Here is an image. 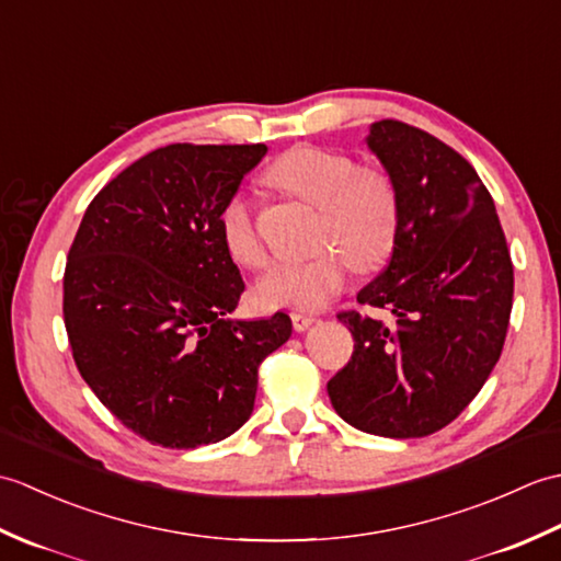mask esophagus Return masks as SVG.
<instances>
[{
    "mask_svg": "<svg viewBox=\"0 0 561 561\" xmlns=\"http://www.w3.org/2000/svg\"><path fill=\"white\" fill-rule=\"evenodd\" d=\"M313 323H316L313 316H308V313H291V325H294L296 332H304V330L311 328Z\"/></svg>",
    "mask_w": 561,
    "mask_h": 561,
    "instance_id": "34e87169",
    "label": "esophagus"
}]
</instances>
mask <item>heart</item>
Listing matches in <instances>:
<instances>
[{"label": "heart", "instance_id": "heart-1", "mask_svg": "<svg viewBox=\"0 0 561 561\" xmlns=\"http://www.w3.org/2000/svg\"><path fill=\"white\" fill-rule=\"evenodd\" d=\"M265 181L320 211L316 255L270 270L255 284L265 308L318 311L342 291L350 267L374 270L392 253L400 221L398 190L378 169L320 147H294L274 159ZM221 241L238 265L257 270L267 262L250 205L236 195L219 214Z\"/></svg>", "mask_w": 561, "mask_h": 561}]
</instances>
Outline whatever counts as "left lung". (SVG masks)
I'll use <instances>...</instances> for the list:
<instances>
[{
  "instance_id": "8db88e82",
  "label": "left lung",
  "mask_w": 561,
  "mask_h": 561,
  "mask_svg": "<svg viewBox=\"0 0 561 561\" xmlns=\"http://www.w3.org/2000/svg\"><path fill=\"white\" fill-rule=\"evenodd\" d=\"M366 145L398 190L400 221L388 267L356 301L392 318L337 316L354 352L328 396L366 434L420 438L456 420L502 356L514 265L490 190L458 151L398 121L374 123Z\"/></svg>"
}]
</instances>
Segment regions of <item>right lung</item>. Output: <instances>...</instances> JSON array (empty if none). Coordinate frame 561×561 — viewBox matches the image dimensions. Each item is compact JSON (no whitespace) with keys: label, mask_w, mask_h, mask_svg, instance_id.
<instances>
[{"label":"right lung","mask_w":561,"mask_h":561,"mask_svg":"<svg viewBox=\"0 0 561 561\" xmlns=\"http://www.w3.org/2000/svg\"><path fill=\"white\" fill-rule=\"evenodd\" d=\"M265 145H169L113 178L83 214L65 267V328L81 378L149 444L231 436L257 366L291 337L287 313L231 318L245 289L219 214Z\"/></svg>","instance_id":"add662e5"}]
</instances>
